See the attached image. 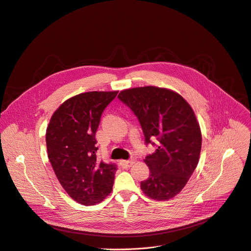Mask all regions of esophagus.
I'll use <instances>...</instances> for the list:
<instances>
[{
  "label": "esophagus",
  "instance_id": "34e87169",
  "mask_svg": "<svg viewBox=\"0 0 251 251\" xmlns=\"http://www.w3.org/2000/svg\"><path fill=\"white\" fill-rule=\"evenodd\" d=\"M133 163H134V160H121V165L123 169H129Z\"/></svg>",
  "mask_w": 251,
  "mask_h": 251
}]
</instances>
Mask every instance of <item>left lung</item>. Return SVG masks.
Segmentation results:
<instances>
[{"mask_svg":"<svg viewBox=\"0 0 251 251\" xmlns=\"http://www.w3.org/2000/svg\"><path fill=\"white\" fill-rule=\"evenodd\" d=\"M118 98L138 118L145 143L157 149L144 161L150 176L141 190L151 199L165 201L187 185L200 158L202 134L195 113L177 93L157 87L120 92Z\"/></svg>","mask_w":251,"mask_h":251,"instance_id":"obj_1","label":"left lung"}]
</instances>
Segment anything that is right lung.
I'll use <instances>...</instances> for the list:
<instances>
[{"instance_id": "add662e5", "label": "right lung", "mask_w": 251, "mask_h": 251, "mask_svg": "<svg viewBox=\"0 0 251 251\" xmlns=\"http://www.w3.org/2000/svg\"><path fill=\"white\" fill-rule=\"evenodd\" d=\"M118 92H88L61 104L46 130L47 154L60 185L75 202L92 206L112 192L117 165L97 157L96 132Z\"/></svg>"}]
</instances>
